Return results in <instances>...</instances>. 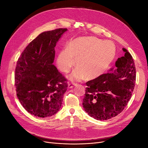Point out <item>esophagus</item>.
<instances>
[{"label":"esophagus","mask_w":148,"mask_h":148,"mask_svg":"<svg viewBox=\"0 0 148 148\" xmlns=\"http://www.w3.org/2000/svg\"><path fill=\"white\" fill-rule=\"evenodd\" d=\"M77 86V85L76 84H72V83H68V88H73L74 86Z\"/></svg>","instance_id":"esophagus-1"}]
</instances>
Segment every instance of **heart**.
Returning a JSON list of instances; mask_svg holds the SVG:
<instances>
[{
  "instance_id": "obj_1",
  "label": "heart",
  "mask_w": 148,
  "mask_h": 148,
  "mask_svg": "<svg viewBox=\"0 0 148 148\" xmlns=\"http://www.w3.org/2000/svg\"><path fill=\"white\" fill-rule=\"evenodd\" d=\"M115 46L109 40L103 41L93 37H80L69 42L66 49L60 51L57 65L61 71L68 73L75 64L78 66L68 78L80 81L87 76L89 79L97 78L110 67L115 56Z\"/></svg>"
}]
</instances>
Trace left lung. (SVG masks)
I'll return each instance as SVG.
<instances>
[{
  "label": "left lung",
  "mask_w": 148,
  "mask_h": 148,
  "mask_svg": "<svg viewBox=\"0 0 148 148\" xmlns=\"http://www.w3.org/2000/svg\"><path fill=\"white\" fill-rule=\"evenodd\" d=\"M125 56L119 58L110 73L86 83L83 107L90 116L106 120L124 110L135 86L136 72L131 54L123 48Z\"/></svg>",
  "instance_id": "1"
}]
</instances>
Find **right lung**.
<instances>
[{"label": "right lung", "instance_id": "right-lung-1", "mask_svg": "<svg viewBox=\"0 0 148 148\" xmlns=\"http://www.w3.org/2000/svg\"><path fill=\"white\" fill-rule=\"evenodd\" d=\"M66 31L59 28L43 32L18 59L15 70L17 97L25 110L36 117L52 116L62 106L68 84L53 62L55 47Z\"/></svg>", "mask_w": 148, "mask_h": 148}]
</instances>
